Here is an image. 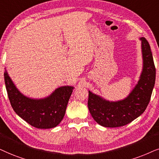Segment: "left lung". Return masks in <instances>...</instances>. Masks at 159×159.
<instances>
[{
	"mask_svg": "<svg viewBox=\"0 0 159 159\" xmlns=\"http://www.w3.org/2000/svg\"><path fill=\"white\" fill-rule=\"evenodd\" d=\"M143 69L140 79L126 99L109 102L89 92L88 107L95 121L105 127H119L139 117L148 105L156 81V67L151 46L141 38Z\"/></svg>",
	"mask_w": 159,
	"mask_h": 159,
	"instance_id": "1",
	"label": "left lung"
}]
</instances>
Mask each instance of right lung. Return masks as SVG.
I'll return each mask as SVG.
<instances>
[{
  "label": "right lung",
  "instance_id": "1",
  "mask_svg": "<svg viewBox=\"0 0 159 159\" xmlns=\"http://www.w3.org/2000/svg\"><path fill=\"white\" fill-rule=\"evenodd\" d=\"M4 80L12 108L27 123L38 129H51L62 121L73 86H62L45 99H33L19 92L6 71Z\"/></svg>",
  "mask_w": 159,
  "mask_h": 159
}]
</instances>
